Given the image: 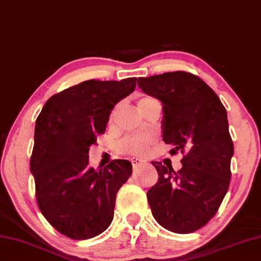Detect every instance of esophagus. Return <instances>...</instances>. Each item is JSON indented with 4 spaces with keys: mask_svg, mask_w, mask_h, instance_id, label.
<instances>
[{
    "mask_svg": "<svg viewBox=\"0 0 261 261\" xmlns=\"http://www.w3.org/2000/svg\"><path fill=\"white\" fill-rule=\"evenodd\" d=\"M131 163H132V166H134V168H138L139 166H142L145 161L139 159V158H131Z\"/></svg>",
    "mask_w": 261,
    "mask_h": 261,
    "instance_id": "34e87169",
    "label": "esophagus"
}]
</instances>
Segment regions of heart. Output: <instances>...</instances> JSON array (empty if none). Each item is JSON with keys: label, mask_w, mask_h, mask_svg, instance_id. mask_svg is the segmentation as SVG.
Returning <instances> with one entry per match:
<instances>
[{"label": "heart", "mask_w": 261, "mask_h": 261, "mask_svg": "<svg viewBox=\"0 0 261 261\" xmlns=\"http://www.w3.org/2000/svg\"><path fill=\"white\" fill-rule=\"evenodd\" d=\"M153 103H158L154 97L143 96L138 100V107L144 113ZM155 142L156 138L153 134L130 135L119 140L117 144V151L123 153V154L144 156L151 152Z\"/></svg>", "instance_id": "b5f03b06"}]
</instances>
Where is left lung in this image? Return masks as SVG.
Here are the masks:
<instances>
[{
    "instance_id": "obj_1",
    "label": "left lung",
    "mask_w": 261,
    "mask_h": 261,
    "mask_svg": "<svg viewBox=\"0 0 261 261\" xmlns=\"http://www.w3.org/2000/svg\"><path fill=\"white\" fill-rule=\"evenodd\" d=\"M144 93L163 102V139L181 152L182 168L152 161L158 182L147 192L152 215L172 232L190 233L218 212L231 179L233 143L226 109L195 74L176 71L138 77Z\"/></svg>"
}]
</instances>
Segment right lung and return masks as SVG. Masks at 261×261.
Masks as SVG:
<instances>
[{
  "label": "right lung",
  "mask_w": 261,
  "mask_h": 261,
  "mask_svg": "<svg viewBox=\"0 0 261 261\" xmlns=\"http://www.w3.org/2000/svg\"><path fill=\"white\" fill-rule=\"evenodd\" d=\"M136 81H84L49 97L36 119L30 171L37 203L66 237L93 238L113 221L116 194L132 174V165L116 159L90 168L89 146L105 134L114 106L134 92Z\"/></svg>",
  "instance_id": "right-lung-1"
}]
</instances>
